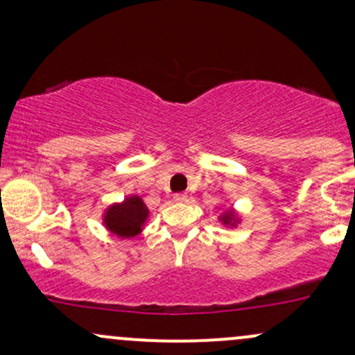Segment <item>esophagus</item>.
Wrapping results in <instances>:
<instances>
[{
  "label": "esophagus",
  "mask_w": 355,
  "mask_h": 355,
  "mask_svg": "<svg viewBox=\"0 0 355 355\" xmlns=\"http://www.w3.org/2000/svg\"><path fill=\"white\" fill-rule=\"evenodd\" d=\"M173 198H175V202H187V200H189V195L180 191V193H175Z\"/></svg>",
  "instance_id": "obj_1"
}]
</instances>
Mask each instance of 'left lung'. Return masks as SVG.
<instances>
[{
	"instance_id": "obj_1",
	"label": "left lung",
	"mask_w": 355,
	"mask_h": 355,
	"mask_svg": "<svg viewBox=\"0 0 355 355\" xmlns=\"http://www.w3.org/2000/svg\"><path fill=\"white\" fill-rule=\"evenodd\" d=\"M232 217H234V211H227V215H223V223H229L230 222V220H232Z\"/></svg>"
}]
</instances>
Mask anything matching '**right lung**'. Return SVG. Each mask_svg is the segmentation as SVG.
<instances>
[{"instance_id": "add662e5", "label": "right lung", "mask_w": 355, "mask_h": 355, "mask_svg": "<svg viewBox=\"0 0 355 355\" xmlns=\"http://www.w3.org/2000/svg\"><path fill=\"white\" fill-rule=\"evenodd\" d=\"M148 217V209L138 197L126 198L123 203L112 205L105 214V225L118 237L130 239L141 232V225Z\"/></svg>"}]
</instances>
